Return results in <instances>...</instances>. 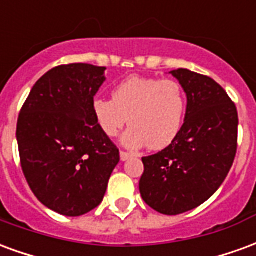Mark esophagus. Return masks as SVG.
<instances>
[{"instance_id": "esophagus-1", "label": "esophagus", "mask_w": 256, "mask_h": 256, "mask_svg": "<svg viewBox=\"0 0 256 256\" xmlns=\"http://www.w3.org/2000/svg\"><path fill=\"white\" fill-rule=\"evenodd\" d=\"M119 156H120V160L126 162V160H128L130 158H132V154H128V152H124V150H120V152H119Z\"/></svg>"}]
</instances>
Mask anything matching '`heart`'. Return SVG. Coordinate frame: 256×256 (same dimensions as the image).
Masks as SVG:
<instances>
[{
    "mask_svg": "<svg viewBox=\"0 0 256 256\" xmlns=\"http://www.w3.org/2000/svg\"><path fill=\"white\" fill-rule=\"evenodd\" d=\"M92 111L106 137L118 136L128 122L132 126L122 137L124 146L148 145L159 150L167 148L181 132L186 94L172 79L130 76L114 88L112 100L94 98Z\"/></svg>",
    "mask_w": 256,
    "mask_h": 256,
    "instance_id": "obj_1",
    "label": "heart"
}]
</instances>
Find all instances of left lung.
<instances>
[{
  "instance_id": "left-lung-1",
  "label": "left lung",
  "mask_w": 256,
  "mask_h": 256,
  "mask_svg": "<svg viewBox=\"0 0 256 256\" xmlns=\"http://www.w3.org/2000/svg\"><path fill=\"white\" fill-rule=\"evenodd\" d=\"M170 74L186 93L185 120L167 148L142 158L140 193L150 208L178 215L203 204L225 181L236 156L238 116L214 79L186 68Z\"/></svg>"
}]
</instances>
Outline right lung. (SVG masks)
Returning a JSON list of instances; mask_svg holds the SVG:
<instances>
[{
	"label": "right lung",
	"mask_w": 256,
	"mask_h": 256,
	"mask_svg": "<svg viewBox=\"0 0 256 256\" xmlns=\"http://www.w3.org/2000/svg\"><path fill=\"white\" fill-rule=\"evenodd\" d=\"M106 67L75 63L48 71L32 86L16 128L20 163L36 198L66 216L102 202L119 150L92 111Z\"/></svg>",
	"instance_id": "obj_1"
}]
</instances>
